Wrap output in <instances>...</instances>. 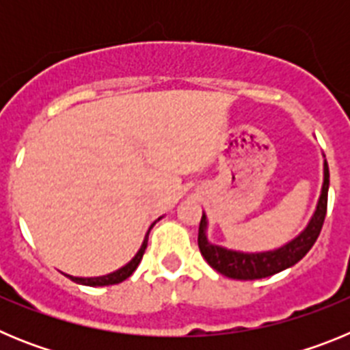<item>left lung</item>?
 <instances>
[{
	"label": "left lung",
	"mask_w": 350,
	"mask_h": 350,
	"mask_svg": "<svg viewBox=\"0 0 350 350\" xmlns=\"http://www.w3.org/2000/svg\"><path fill=\"white\" fill-rule=\"evenodd\" d=\"M327 187H329V170H327V163L324 159L323 189H321L319 202H317L315 212L308 221L307 228L286 245L275 250H267V252H240V250H231L210 243L206 238L208 222H206V215L203 213L200 231H198L200 252L213 270L237 280L265 279V277H270V275L293 267L299 259L305 258V254L312 249L323 230L327 206Z\"/></svg>",
	"instance_id": "left-lung-1"
}]
</instances>
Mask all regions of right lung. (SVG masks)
Listing matches in <instances>:
<instances>
[{
	"label": "right lung",
	"instance_id": "obj_1",
	"mask_svg": "<svg viewBox=\"0 0 350 350\" xmlns=\"http://www.w3.org/2000/svg\"><path fill=\"white\" fill-rule=\"evenodd\" d=\"M159 219H157V221H159ZM156 222H152V226L156 224ZM152 226H150V228H152ZM150 228H148V231H150ZM148 231H147V234H145V240H144V243H142L140 250H138V252H137V256H135V258H133L131 261L128 262V265H124V267H122V268H119V270L112 271V273H108V275H103V277H73V275H66V277H70V279L73 280V282L82 284V286H91V287H96V286H113V284L122 282V280H126V279H128V277H131L133 271L137 270L138 265H140L142 258H144L145 249H147Z\"/></svg>",
	"mask_w": 350,
	"mask_h": 350
}]
</instances>
